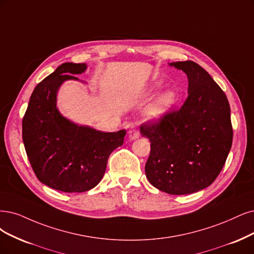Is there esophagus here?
<instances>
[{"label": "esophagus", "mask_w": 254, "mask_h": 254, "mask_svg": "<svg viewBox=\"0 0 254 254\" xmlns=\"http://www.w3.org/2000/svg\"><path fill=\"white\" fill-rule=\"evenodd\" d=\"M138 137H139L138 130L133 129V130H129V132H128V140H130V141H133V140H136Z\"/></svg>", "instance_id": "34e87169"}]
</instances>
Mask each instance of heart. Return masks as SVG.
I'll list each match as a JSON object with an SVG mask.
<instances>
[{"mask_svg":"<svg viewBox=\"0 0 254 254\" xmlns=\"http://www.w3.org/2000/svg\"><path fill=\"white\" fill-rule=\"evenodd\" d=\"M177 100L176 93L173 91H168L154 101L151 106L145 111V119L147 121H157L163 117L168 110L172 109Z\"/></svg>","mask_w":254,"mask_h":254,"instance_id":"obj_1","label":"heart"}]
</instances>
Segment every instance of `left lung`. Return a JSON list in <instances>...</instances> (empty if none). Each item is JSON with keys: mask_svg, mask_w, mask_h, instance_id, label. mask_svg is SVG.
<instances>
[{"mask_svg": "<svg viewBox=\"0 0 254 254\" xmlns=\"http://www.w3.org/2000/svg\"><path fill=\"white\" fill-rule=\"evenodd\" d=\"M189 79V96L140 132L151 141L147 180L170 194H189L208 187L219 176L232 144L230 107L208 72L191 61L171 63Z\"/></svg>", "mask_w": 254, "mask_h": 254, "instance_id": "1", "label": "left lung"}]
</instances>
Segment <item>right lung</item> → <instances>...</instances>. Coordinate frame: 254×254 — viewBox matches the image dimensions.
<instances>
[{
  "label": "right lung",
  "mask_w": 254,
  "mask_h": 254,
  "mask_svg": "<svg viewBox=\"0 0 254 254\" xmlns=\"http://www.w3.org/2000/svg\"><path fill=\"white\" fill-rule=\"evenodd\" d=\"M87 70L86 64L64 63L35 87L23 118V142L43 184L64 192L92 190L106 173L108 159L124 144L126 130L103 133L74 124L56 107L65 80Z\"/></svg>",
  "instance_id": "1"
}]
</instances>
